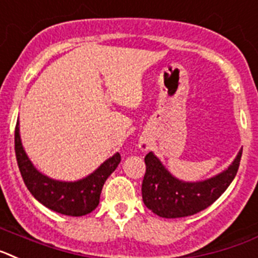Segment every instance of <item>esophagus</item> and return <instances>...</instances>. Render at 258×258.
<instances>
[{"label":"esophagus","instance_id":"1","mask_svg":"<svg viewBox=\"0 0 258 258\" xmlns=\"http://www.w3.org/2000/svg\"><path fill=\"white\" fill-rule=\"evenodd\" d=\"M140 148H142L143 151H147V149H148V143L147 142H142V143H140Z\"/></svg>","mask_w":258,"mask_h":258}]
</instances>
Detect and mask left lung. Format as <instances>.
Returning a JSON list of instances; mask_svg holds the SVG:
<instances>
[{"label": "left lung", "instance_id": "8db88e82", "mask_svg": "<svg viewBox=\"0 0 258 258\" xmlns=\"http://www.w3.org/2000/svg\"><path fill=\"white\" fill-rule=\"evenodd\" d=\"M241 152L243 149L225 171L203 182L179 180L149 152L144 158L147 171L142 184L145 207L162 218H182L207 209L234 180L240 165Z\"/></svg>", "mask_w": 258, "mask_h": 258}]
</instances>
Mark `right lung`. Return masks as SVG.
<instances>
[{
  "label": "right lung",
  "instance_id": "obj_1",
  "mask_svg": "<svg viewBox=\"0 0 258 258\" xmlns=\"http://www.w3.org/2000/svg\"><path fill=\"white\" fill-rule=\"evenodd\" d=\"M15 156L24 184L36 200L49 209L71 217L86 216L97 208L104 183L120 162V154L115 153L87 178L76 182L54 180L41 174L27 157L19 124L15 127Z\"/></svg>",
  "mask_w": 258,
  "mask_h": 258
}]
</instances>
